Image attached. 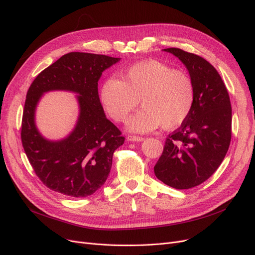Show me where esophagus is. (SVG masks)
<instances>
[{"instance_id":"1","label":"esophagus","mask_w":255,"mask_h":255,"mask_svg":"<svg viewBox=\"0 0 255 255\" xmlns=\"http://www.w3.org/2000/svg\"><path fill=\"white\" fill-rule=\"evenodd\" d=\"M144 138L143 137H141V136H137V135H128V141H142Z\"/></svg>"}]
</instances>
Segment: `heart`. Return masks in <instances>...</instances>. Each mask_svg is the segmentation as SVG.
<instances>
[{"instance_id": "b5f03b06", "label": "heart", "mask_w": 255, "mask_h": 255, "mask_svg": "<svg viewBox=\"0 0 255 255\" xmlns=\"http://www.w3.org/2000/svg\"><path fill=\"white\" fill-rule=\"evenodd\" d=\"M100 99L109 116L119 123L135 110L140 100L143 108L128 123L132 130L148 131L160 126L171 129L190 115L195 87L186 71L157 60H145L121 72L120 80L106 79Z\"/></svg>"}]
</instances>
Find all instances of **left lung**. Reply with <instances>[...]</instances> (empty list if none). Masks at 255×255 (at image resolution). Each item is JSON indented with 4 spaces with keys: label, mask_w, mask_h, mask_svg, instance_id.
I'll return each mask as SVG.
<instances>
[{
    "label": "left lung",
    "mask_w": 255,
    "mask_h": 255,
    "mask_svg": "<svg viewBox=\"0 0 255 255\" xmlns=\"http://www.w3.org/2000/svg\"><path fill=\"white\" fill-rule=\"evenodd\" d=\"M183 62L195 87L190 115L166 138L154 174L178 190L199 186L224 160L232 140V105L217 69L202 57L177 47L164 48Z\"/></svg>",
    "instance_id": "left-lung-1"
}]
</instances>
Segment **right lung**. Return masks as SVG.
Wrapping results in <instances>:
<instances>
[{
    "label": "right lung",
    "mask_w": 255,
    "mask_h": 255,
    "mask_svg": "<svg viewBox=\"0 0 255 255\" xmlns=\"http://www.w3.org/2000/svg\"><path fill=\"white\" fill-rule=\"evenodd\" d=\"M119 58L74 52L58 59L35 78L23 107L20 139L34 172L42 184L70 197H86L100 189L110 173L114 151L125 143L119 128L107 119L98 82ZM79 93L80 117L74 131L62 141L41 137L34 128V108L43 92Z\"/></svg>",
    "instance_id": "right-lung-1"
}]
</instances>
